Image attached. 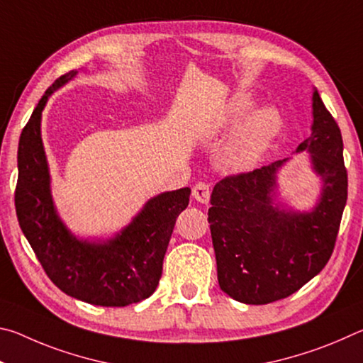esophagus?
I'll return each instance as SVG.
<instances>
[{"mask_svg": "<svg viewBox=\"0 0 363 363\" xmlns=\"http://www.w3.org/2000/svg\"><path fill=\"white\" fill-rule=\"evenodd\" d=\"M210 195H211V190L206 182H196L192 189L194 199L203 205H206L208 201H210Z\"/></svg>", "mask_w": 363, "mask_h": 363, "instance_id": "obj_1", "label": "esophagus"}]
</instances>
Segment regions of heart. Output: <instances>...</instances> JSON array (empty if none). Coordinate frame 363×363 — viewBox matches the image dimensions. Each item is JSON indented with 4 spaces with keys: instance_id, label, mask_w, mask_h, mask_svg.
Wrapping results in <instances>:
<instances>
[{
    "instance_id": "b5f03b06",
    "label": "heart",
    "mask_w": 363,
    "mask_h": 363,
    "mask_svg": "<svg viewBox=\"0 0 363 363\" xmlns=\"http://www.w3.org/2000/svg\"><path fill=\"white\" fill-rule=\"evenodd\" d=\"M255 106V97L250 93H237L227 101L223 108L213 116L211 121L200 130V136L211 140L220 131L235 125L248 110ZM281 128V118L277 110L264 107L248 115L237 130L233 131L229 143L220 152L219 164L227 173L240 174L248 173L264 157V153L277 138Z\"/></svg>"
}]
</instances>
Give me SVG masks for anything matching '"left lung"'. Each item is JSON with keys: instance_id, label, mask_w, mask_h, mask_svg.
Returning a JSON list of instances; mask_svg holds the SVG:
<instances>
[{"instance_id": "1", "label": "left lung", "mask_w": 363, "mask_h": 363, "mask_svg": "<svg viewBox=\"0 0 363 363\" xmlns=\"http://www.w3.org/2000/svg\"><path fill=\"white\" fill-rule=\"evenodd\" d=\"M309 153L320 177L317 203L298 211L277 200V174L288 158L224 177L213 189L208 210L224 293L245 304H269L298 291L320 272L333 253L347 200V173L340 126L312 93L311 136L296 153Z\"/></svg>"}]
</instances>
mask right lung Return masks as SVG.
<instances>
[{"mask_svg": "<svg viewBox=\"0 0 363 363\" xmlns=\"http://www.w3.org/2000/svg\"><path fill=\"white\" fill-rule=\"evenodd\" d=\"M77 73H65L49 86L21 134L16 213L23 235L59 290L94 306L125 307L157 290L171 233L189 205L190 189L152 196L113 237L79 238L65 225L51 194L41 113L54 91Z\"/></svg>", "mask_w": 363, "mask_h": 363, "instance_id": "right-lung-1", "label": "right lung"}]
</instances>
